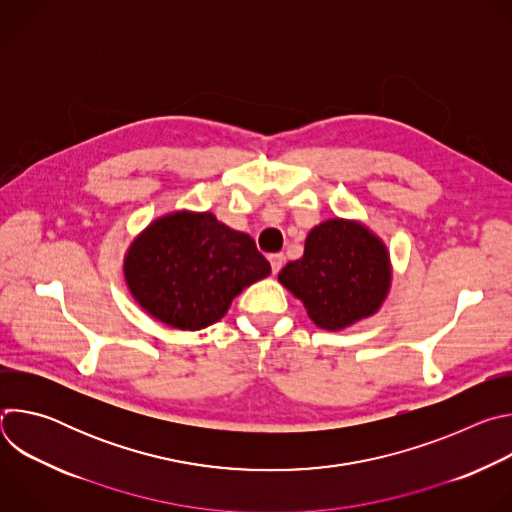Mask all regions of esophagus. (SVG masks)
<instances>
[{"mask_svg":"<svg viewBox=\"0 0 512 512\" xmlns=\"http://www.w3.org/2000/svg\"><path fill=\"white\" fill-rule=\"evenodd\" d=\"M283 261H285L283 253H273V255H269L271 271H273V273H279V271H281V267H283Z\"/></svg>","mask_w":512,"mask_h":512,"instance_id":"34e87169","label":"esophagus"}]
</instances>
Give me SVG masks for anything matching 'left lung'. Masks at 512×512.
<instances>
[{
	"label": "left lung",
	"instance_id": "obj_1",
	"mask_svg": "<svg viewBox=\"0 0 512 512\" xmlns=\"http://www.w3.org/2000/svg\"><path fill=\"white\" fill-rule=\"evenodd\" d=\"M279 281L304 302L318 328L342 330L373 316L385 302L389 253L367 227L330 218L310 231L304 257L289 261Z\"/></svg>",
	"mask_w": 512,
	"mask_h": 512
}]
</instances>
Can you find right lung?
Listing matches in <instances>:
<instances>
[{
	"mask_svg": "<svg viewBox=\"0 0 512 512\" xmlns=\"http://www.w3.org/2000/svg\"><path fill=\"white\" fill-rule=\"evenodd\" d=\"M135 302L178 330L221 320L241 291L271 273L255 241L210 212L180 210L158 218L125 255Z\"/></svg>",
	"mask_w": 512,
	"mask_h": 512,
	"instance_id": "1",
	"label": "right lung"
}]
</instances>
